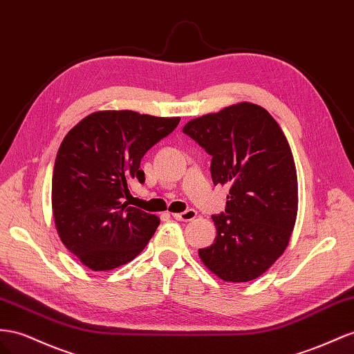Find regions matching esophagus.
Masks as SVG:
<instances>
[{
	"label": "esophagus",
	"instance_id": "obj_1",
	"mask_svg": "<svg viewBox=\"0 0 354 354\" xmlns=\"http://www.w3.org/2000/svg\"><path fill=\"white\" fill-rule=\"evenodd\" d=\"M196 212L194 208H189V209H186V212H183V213H176V214H173V217L176 218V221H180V222H190V221H194V218L196 217Z\"/></svg>",
	"mask_w": 354,
	"mask_h": 354
}]
</instances>
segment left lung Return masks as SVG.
<instances>
[{
    "label": "left lung",
    "mask_w": 354,
    "mask_h": 354,
    "mask_svg": "<svg viewBox=\"0 0 354 354\" xmlns=\"http://www.w3.org/2000/svg\"><path fill=\"white\" fill-rule=\"evenodd\" d=\"M183 132L212 155L214 185H227L225 213L212 216L214 243L199 248L225 281L257 279L289 244L298 213V177L279 123L263 107L240 102L187 122Z\"/></svg>",
    "instance_id": "obj_1"
}]
</instances>
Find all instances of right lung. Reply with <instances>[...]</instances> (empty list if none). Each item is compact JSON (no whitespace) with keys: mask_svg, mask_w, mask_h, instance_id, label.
<instances>
[{"mask_svg":"<svg viewBox=\"0 0 354 354\" xmlns=\"http://www.w3.org/2000/svg\"><path fill=\"white\" fill-rule=\"evenodd\" d=\"M178 122L131 110L97 111L65 136L52 177L55 225L64 245L92 271L128 263L153 236L159 217L127 199L131 185L146 180L142 156Z\"/></svg>","mask_w":354,"mask_h":354,"instance_id":"add662e5","label":"right lung"}]
</instances>
